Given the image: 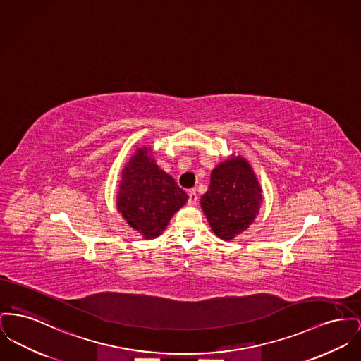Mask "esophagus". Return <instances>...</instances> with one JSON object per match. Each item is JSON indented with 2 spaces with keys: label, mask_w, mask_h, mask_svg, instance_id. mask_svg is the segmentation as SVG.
Segmentation results:
<instances>
[{
  "label": "esophagus",
  "mask_w": 361,
  "mask_h": 361,
  "mask_svg": "<svg viewBox=\"0 0 361 361\" xmlns=\"http://www.w3.org/2000/svg\"><path fill=\"white\" fill-rule=\"evenodd\" d=\"M188 203L191 206H195L197 203V193H196V191L188 192Z\"/></svg>",
  "instance_id": "34e87169"
}]
</instances>
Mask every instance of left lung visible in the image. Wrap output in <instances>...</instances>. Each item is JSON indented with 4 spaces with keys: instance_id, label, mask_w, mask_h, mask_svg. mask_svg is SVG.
<instances>
[{
    "instance_id": "left-lung-1",
    "label": "left lung",
    "mask_w": 361,
    "mask_h": 361,
    "mask_svg": "<svg viewBox=\"0 0 361 361\" xmlns=\"http://www.w3.org/2000/svg\"><path fill=\"white\" fill-rule=\"evenodd\" d=\"M262 200V188L251 165L245 158L233 155L212 170L200 206L215 235L229 241L250 228Z\"/></svg>"
}]
</instances>
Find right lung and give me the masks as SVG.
I'll use <instances>...</instances> for the list:
<instances>
[{
  "mask_svg": "<svg viewBox=\"0 0 361 361\" xmlns=\"http://www.w3.org/2000/svg\"><path fill=\"white\" fill-rule=\"evenodd\" d=\"M151 147L135 151L121 173L117 210L128 225L151 240L164 233L174 212L188 200L174 178L159 169Z\"/></svg>",
  "mask_w": 361,
  "mask_h": 361,
  "instance_id": "obj_1",
  "label": "right lung"
}]
</instances>
